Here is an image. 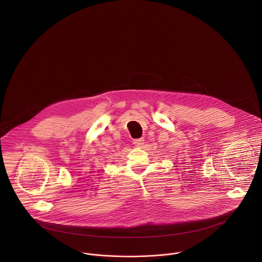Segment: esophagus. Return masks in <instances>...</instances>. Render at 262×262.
Listing matches in <instances>:
<instances>
[{"label": "esophagus", "instance_id": "esophagus-1", "mask_svg": "<svg viewBox=\"0 0 262 262\" xmlns=\"http://www.w3.org/2000/svg\"><path fill=\"white\" fill-rule=\"evenodd\" d=\"M134 144L136 145H138V146H142V145H144V144H145V140H144L143 138H141V139H136V140H134Z\"/></svg>", "mask_w": 262, "mask_h": 262}]
</instances>
